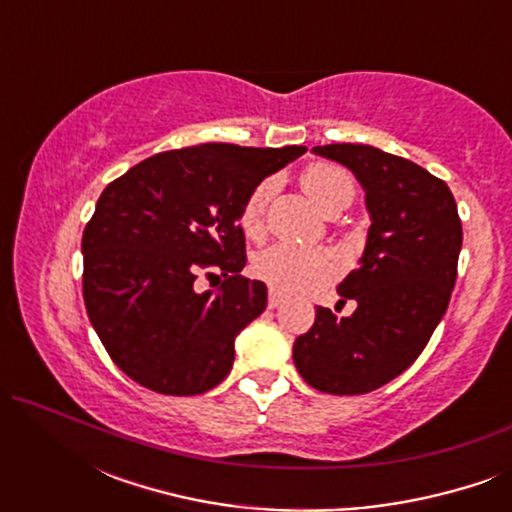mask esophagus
I'll return each mask as SVG.
<instances>
[{
    "mask_svg": "<svg viewBox=\"0 0 512 512\" xmlns=\"http://www.w3.org/2000/svg\"><path fill=\"white\" fill-rule=\"evenodd\" d=\"M282 303H284V293L277 291V289H272L270 296H268V305L270 307H279Z\"/></svg>",
    "mask_w": 512,
    "mask_h": 512,
    "instance_id": "esophagus-1",
    "label": "esophagus"
}]
</instances>
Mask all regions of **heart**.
Returning <instances> with one entry per match:
<instances>
[{
	"mask_svg": "<svg viewBox=\"0 0 512 512\" xmlns=\"http://www.w3.org/2000/svg\"><path fill=\"white\" fill-rule=\"evenodd\" d=\"M303 188L324 209L335 195L352 191V177L338 165L314 163L303 172ZM272 195L270 181H261L247 195L240 209V226L249 237L263 233V214ZM342 268L340 256L328 247H298L291 242H277L254 258V272L272 289L286 293L317 291L331 282Z\"/></svg>",
	"mask_w": 512,
	"mask_h": 512,
	"instance_id": "b5f03b06",
	"label": "heart"
}]
</instances>
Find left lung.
<instances>
[{"label": "left lung", "instance_id": "1", "mask_svg": "<svg viewBox=\"0 0 512 512\" xmlns=\"http://www.w3.org/2000/svg\"><path fill=\"white\" fill-rule=\"evenodd\" d=\"M349 167L366 191L368 240L359 268L338 286L349 317L317 307L293 342V363L310 387L335 396L380 389L410 368L450 303L461 251L457 202L443 179L368 144L314 146Z\"/></svg>", "mask_w": 512, "mask_h": 512}]
</instances>
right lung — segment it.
<instances>
[{
  "instance_id": "right-lung-1",
  "label": "right lung",
  "mask_w": 512,
  "mask_h": 512,
  "mask_svg": "<svg viewBox=\"0 0 512 512\" xmlns=\"http://www.w3.org/2000/svg\"><path fill=\"white\" fill-rule=\"evenodd\" d=\"M305 146L200 144L156 153L104 188L83 230V300L111 361L142 387L195 396L226 380L235 338L268 305L247 263L240 209ZM200 271L221 274L198 294Z\"/></svg>"
}]
</instances>
